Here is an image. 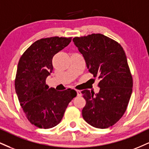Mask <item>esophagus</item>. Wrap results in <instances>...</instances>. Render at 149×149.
<instances>
[{
    "mask_svg": "<svg viewBox=\"0 0 149 149\" xmlns=\"http://www.w3.org/2000/svg\"><path fill=\"white\" fill-rule=\"evenodd\" d=\"M76 92H77V96H82V93L80 90H76Z\"/></svg>",
    "mask_w": 149,
    "mask_h": 149,
    "instance_id": "1",
    "label": "esophagus"
}]
</instances>
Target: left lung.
Listing matches in <instances>:
<instances>
[{
  "label": "left lung",
  "instance_id": "8db88e82",
  "mask_svg": "<svg viewBox=\"0 0 149 149\" xmlns=\"http://www.w3.org/2000/svg\"><path fill=\"white\" fill-rule=\"evenodd\" d=\"M73 42L87 69L99 79L98 94L83 90L82 111L87 123L97 128L113 126L126 112L132 91V78L122 46L102 34L75 37Z\"/></svg>",
  "mask_w": 149,
  "mask_h": 149
}]
</instances>
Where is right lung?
I'll return each instance as SVG.
<instances>
[{
	"label": "right lung",
	"mask_w": 149,
	"mask_h": 149,
	"mask_svg": "<svg viewBox=\"0 0 149 149\" xmlns=\"http://www.w3.org/2000/svg\"><path fill=\"white\" fill-rule=\"evenodd\" d=\"M71 42V37H53L36 41L18 64L15 90L27 119L39 128H51L60 122L77 93L71 89L49 88L46 79L53 71V57Z\"/></svg>",
	"instance_id": "1"
}]
</instances>
